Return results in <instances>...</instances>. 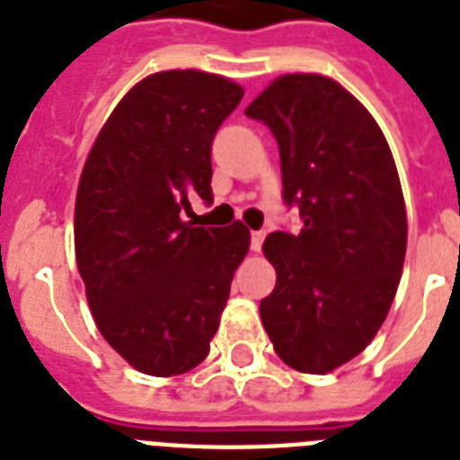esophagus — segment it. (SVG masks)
<instances>
[{"instance_id": "esophagus-1", "label": "esophagus", "mask_w": 460, "mask_h": 460, "mask_svg": "<svg viewBox=\"0 0 460 460\" xmlns=\"http://www.w3.org/2000/svg\"><path fill=\"white\" fill-rule=\"evenodd\" d=\"M262 241H265V231H252L251 234V248L255 252L260 251V248H262Z\"/></svg>"}]
</instances>
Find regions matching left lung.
Masks as SVG:
<instances>
[{"instance_id": "1", "label": "left lung", "mask_w": 460, "mask_h": 460, "mask_svg": "<svg viewBox=\"0 0 460 460\" xmlns=\"http://www.w3.org/2000/svg\"><path fill=\"white\" fill-rule=\"evenodd\" d=\"M245 114L277 138L281 195L303 219L298 234L265 238L277 287L260 317L288 367L324 375L375 339L399 288L408 241L399 172L370 111L327 75H279Z\"/></svg>"}]
</instances>
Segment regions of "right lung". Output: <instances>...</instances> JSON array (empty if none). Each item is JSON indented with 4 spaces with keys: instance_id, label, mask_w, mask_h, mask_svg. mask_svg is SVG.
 Returning <instances> with one entry per match:
<instances>
[{
    "instance_id": "right-lung-1",
    "label": "right lung",
    "mask_w": 460,
    "mask_h": 460,
    "mask_svg": "<svg viewBox=\"0 0 460 460\" xmlns=\"http://www.w3.org/2000/svg\"><path fill=\"white\" fill-rule=\"evenodd\" d=\"M243 88L205 71H159L102 126L75 195V262L100 334L136 370L172 377L200 365L251 231L195 226L212 202V140Z\"/></svg>"
}]
</instances>
